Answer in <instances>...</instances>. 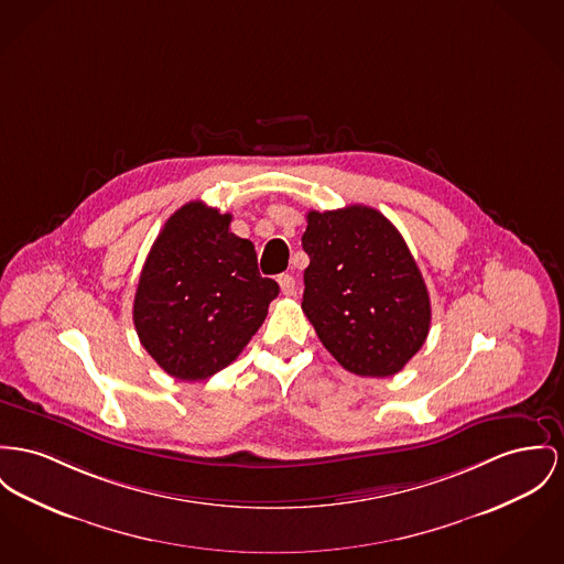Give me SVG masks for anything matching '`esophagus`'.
Segmentation results:
<instances>
[{"label": "esophagus", "instance_id": "obj_1", "mask_svg": "<svg viewBox=\"0 0 564 564\" xmlns=\"http://www.w3.org/2000/svg\"><path fill=\"white\" fill-rule=\"evenodd\" d=\"M278 284H280L282 293H284L286 297L295 295V278H293V275H289V273H282V275H278Z\"/></svg>", "mask_w": 564, "mask_h": 564}]
</instances>
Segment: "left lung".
I'll return each mask as SVG.
<instances>
[{
    "mask_svg": "<svg viewBox=\"0 0 564 564\" xmlns=\"http://www.w3.org/2000/svg\"><path fill=\"white\" fill-rule=\"evenodd\" d=\"M301 246L310 257L301 307L323 346L352 375H398L432 321L423 275L398 228L366 205L307 212Z\"/></svg>",
    "mask_w": 564,
    "mask_h": 564,
    "instance_id": "1",
    "label": "left lung"
}]
</instances>
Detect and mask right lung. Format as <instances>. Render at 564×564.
<instances>
[{
  "label": "right lung",
  "instance_id": "obj_1",
  "mask_svg": "<svg viewBox=\"0 0 564 564\" xmlns=\"http://www.w3.org/2000/svg\"><path fill=\"white\" fill-rule=\"evenodd\" d=\"M230 214L200 200L177 209L151 246L134 295V327L153 361L177 380L225 370L259 332L275 280L259 273L254 243Z\"/></svg>",
  "mask_w": 564,
  "mask_h": 564
}]
</instances>
